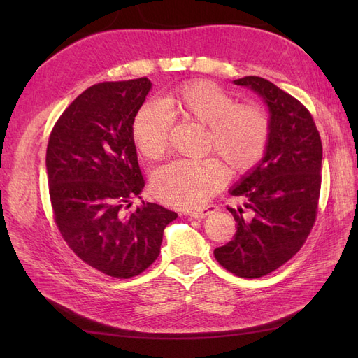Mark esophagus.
Here are the masks:
<instances>
[{"label": "esophagus", "mask_w": 358, "mask_h": 358, "mask_svg": "<svg viewBox=\"0 0 358 358\" xmlns=\"http://www.w3.org/2000/svg\"><path fill=\"white\" fill-rule=\"evenodd\" d=\"M216 210H220L218 206L209 204V206H206V208H203L201 210H194L189 215L192 216V218H204V216H208V215H210V213H213Z\"/></svg>", "instance_id": "34e87169"}]
</instances>
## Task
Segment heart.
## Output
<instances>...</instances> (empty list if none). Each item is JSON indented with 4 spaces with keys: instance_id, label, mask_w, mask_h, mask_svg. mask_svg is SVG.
Returning a JSON list of instances; mask_svg holds the SVG:
<instances>
[{
    "instance_id": "obj_1",
    "label": "heart",
    "mask_w": 358,
    "mask_h": 358,
    "mask_svg": "<svg viewBox=\"0 0 358 358\" xmlns=\"http://www.w3.org/2000/svg\"><path fill=\"white\" fill-rule=\"evenodd\" d=\"M170 109L183 121L208 127L206 150L218 154L233 175H246L263 159L270 138L268 113L258 104H237L234 96L209 80H192L167 96ZM171 116L158 101H146L133 121L137 150L150 161L169 150ZM218 158L179 159L157 171L155 196L178 209H200L229 179Z\"/></svg>"
}]
</instances>
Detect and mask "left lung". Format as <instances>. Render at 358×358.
Returning a JSON list of instances; mask_svg holds the SVG:
<instances>
[{"label": "left lung", "mask_w": 358, "mask_h": 358, "mask_svg": "<svg viewBox=\"0 0 358 358\" xmlns=\"http://www.w3.org/2000/svg\"><path fill=\"white\" fill-rule=\"evenodd\" d=\"M234 83L267 103L270 138L259 164L230 189L245 208H227L237 230L213 255L233 275L252 279L285 264L306 242L318 213L322 145L310 112L294 96L258 76Z\"/></svg>", "instance_id": "obj_1"}]
</instances>
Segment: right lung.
I'll use <instances>...</instances> for the list:
<instances>
[{"label": "right lung", "mask_w": 358, "mask_h": 358, "mask_svg": "<svg viewBox=\"0 0 358 358\" xmlns=\"http://www.w3.org/2000/svg\"><path fill=\"white\" fill-rule=\"evenodd\" d=\"M138 78L90 86L53 125L46 150L49 196L62 239L99 272L129 279L161 252L166 225L178 213L142 199L133 121L150 91Z\"/></svg>", "instance_id": "right-lung-1"}]
</instances>
